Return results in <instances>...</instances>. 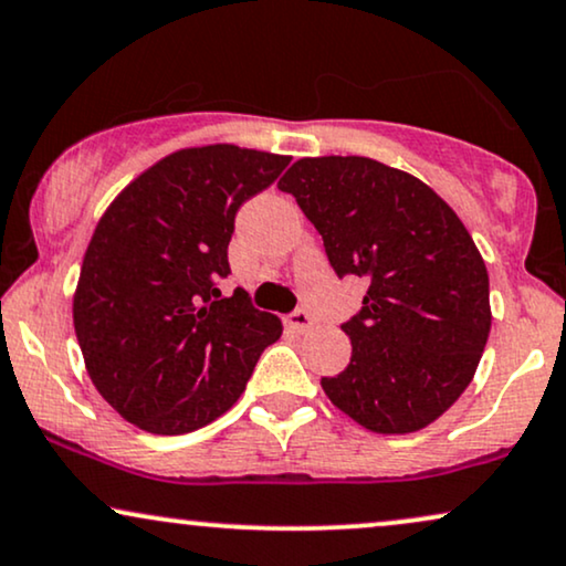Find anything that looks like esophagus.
<instances>
[{
  "instance_id": "obj_1",
  "label": "esophagus",
  "mask_w": 566,
  "mask_h": 566,
  "mask_svg": "<svg viewBox=\"0 0 566 566\" xmlns=\"http://www.w3.org/2000/svg\"><path fill=\"white\" fill-rule=\"evenodd\" d=\"M284 324H287L292 332L303 334L313 326V318H311V313H307V311H295V313H290L287 318H284Z\"/></svg>"
}]
</instances>
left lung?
Listing matches in <instances>:
<instances>
[{
	"label": "left lung",
	"instance_id": "8db88e82",
	"mask_svg": "<svg viewBox=\"0 0 566 566\" xmlns=\"http://www.w3.org/2000/svg\"><path fill=\"white\" fill-rule=\"evenodd\" d=\"M316 227L336 276L368 282L342 324L349 366L326 397L374 433L433 423L473 381L491 332L489 271L447 200L368 156L300 159L279 180Z\"/></svg>",
	"mask_w": 566,
	"mask_h": 566
}]
</instances>
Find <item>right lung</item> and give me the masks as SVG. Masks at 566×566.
<instances>
[{
    "instance_id": "right-lung-1",
    "label": "right lung",
    "mask_w": 566,
    "mask_h": 566,
    "mask_svg": "<svg viewBox=\"0 0 566 566\" xmlns=\"http://www.w3.org/2000/svg\"><path fill=\"white\" fill-rule=\"evenodd\" d=\"M290 156L232 143L182 148L127 185L83 255L73 324L93 386L127 423L177 436L238 402L282 321L221 297L234 213Z\"/></svg>"
}]
</instances>
